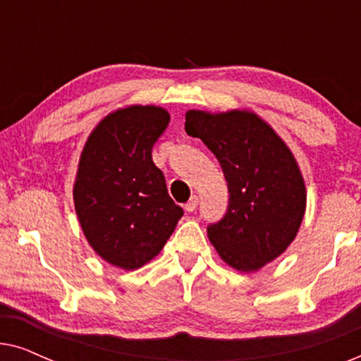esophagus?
<instances>
[{
    "label": "esophagus",
    "mask_w": 361,
    "mask_h": 361,
    "mask_svg": "<svg viewBox=\"0 0 361 361\" xmlns=\"http://www.w3.org/2000/svg\"><path fill=\"white\" fill-rule=\"evenodd\" d=\"M197 207H199V197H197V195H192V197H190V200L187 202L184 209H185V212H189V214H190V212H195Z\"/></svg>",
    "instance_id": "obj_1"
}]
</instances>
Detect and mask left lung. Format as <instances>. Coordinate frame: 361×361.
I'll use <instances>...</instances> for the list:
<instances>
[{
  "label": "left lung",
  "instance_id": "obj_1",
  "mask_svg": "<svg viewBox=\"0 0 361 361\" xmlns=\"http://www.w3.org/2000/svg\"><path fill=\"white\" fill-rule=\"evenodd\" d=\"M185 131L214 152L228 185V207L207 233L221 259L256 271L295 238L305 212L298 162L273 128L248 111L190 110Z\"/></svg>",
  "mask_w": 361,
  "mask_h": 361
}]
</instances>
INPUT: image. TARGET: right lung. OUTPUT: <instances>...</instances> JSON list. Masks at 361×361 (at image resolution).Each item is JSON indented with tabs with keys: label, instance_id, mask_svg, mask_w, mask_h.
<instances>
[{
	"label": "right lung",
	"instance_id": "right-lung-1",
	"mask_svg": "<svg viewBox=\"0 0 361 361\" xmlns=\"http://www.w3.org/2000/svg\"><path fill=\"white\" fill-rule=\"evenodd\" d=\"M167 125L159 106H130L100 121L83 147L73 187L78 220L92 248L118 268L154 258L184 215L151 156Z\"/></svg>",
	"mask_w": 361,
	"mask_h": 361
}]
</instances>
